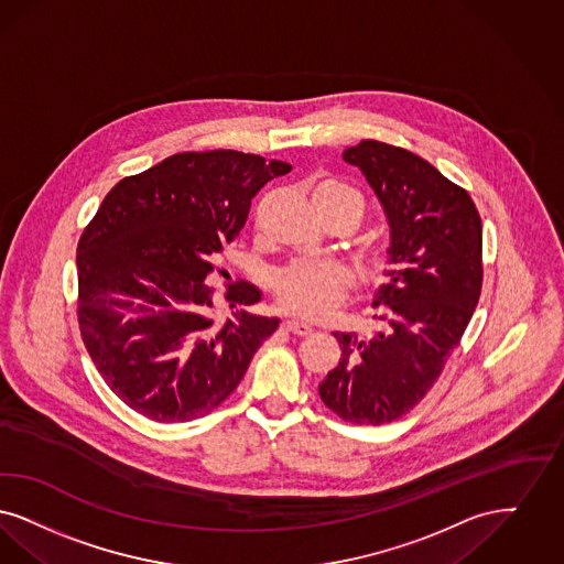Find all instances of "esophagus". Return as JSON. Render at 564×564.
<instances>
[{"label":"esophagus","mask_w":564,"mask_h":564,"mask_svg":"<svg viewBox=\"0 0 564 564\" xmlns=\"http://www.w3.org/2000/svg\"><path fill=\"white\" fill-rule=\"evenodd\" d=\"M282 324H284V328H286L289 333L299 335V337H307V335L314 330L307 322H301V319H284Z\"/></svg>","instance_id":"esophagus-1"}]
</instances>
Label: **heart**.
Here are the masks:
<instances>
[{"label":"heart","mask_w":564,"mask_h":564,"mask_svg":"<svg viewBox=\"0 0 564 564\" xmlns=\"http://www.w3.org/2000/svg\"><path fill=\"white\" fill-rule=\"evenodd\" d=\"M318 194H335L356 199L362 215V199L345 187L341 183H324L316 189ZM392 268L390 254L386 250H377L367 259V270L372 278L386 275ZM351 286L349 271L337 263H294L291 268L280 271L273 280V291L278 303L296 316L303 318H324L339 303H344L347 291Z\"/></svg>","instance_id":"obj_1"}]
</instances>
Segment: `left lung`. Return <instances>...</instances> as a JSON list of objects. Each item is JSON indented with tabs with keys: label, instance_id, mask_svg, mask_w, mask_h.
<instances>
[{
	"label": "left lung",
	"instance_id": "left-lung-1",
	"mask_svg": "<svg viewBox=\"0 0 564 564\" xmlns=\"http://www.w3.org/2000/svg\"><path fill=\"white\" fill-rule=\"evenodd\" d=\"M344 160L383 206L395 268L372 303L383 305L379 333H333L341 360L318 390L345 421L381 425L432 390L462 341L482 291V223L464 187L406 149L368 139Z\"/></svg>",
	"mask_w": 564,
	"mask_h": 564
}]
</instances>
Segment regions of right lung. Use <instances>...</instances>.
Segmentation results:
<instances>
[{"label":"right lung","instance_id":"add662e5","mask_svg":"<svg viewBox=\"0 0 564 564\" xmlns=\"http://www.w3.org/2000/svg\"><path fill=\"white\" fill-rule=\"evenodd\" d=\"M291 169L231 149L174 153L122 178L84 229L79 333L109 390L139 415H208L275 333L280 319L246 312L261 291L245 280L227 286L231 316L215 322L208 278L245 227L250 199Z\"/></svg>","mask_w":564,"mask_h":564}]
</instances>
